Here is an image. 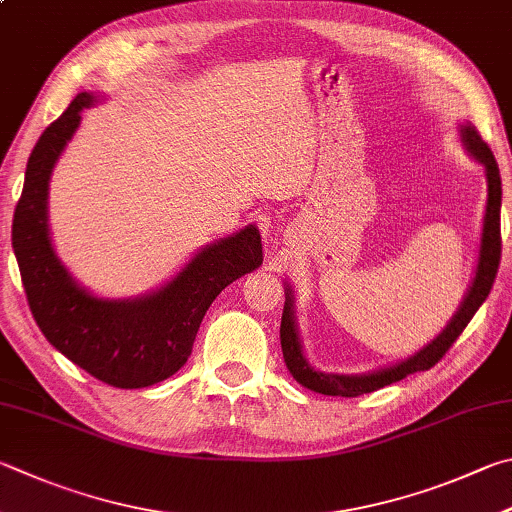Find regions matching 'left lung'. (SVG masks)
Wrapping results in <instances>:
<instances>
[{"mask_svg": "<svg viewBox=\"0 0 512 512\" xmlns=\"http://www.w3.org/2000/svg\"><path fill=\"white\" fill-rule=\"evenodd\" d=\"M459 136L463 143V150L475 163L483 167L486 174V210H483L481 221V239H479V255L477 266L472 273V282L468 286L466 295L459 304V309L454 311L450 322L445 324L439 336L432 338L427 345H423L412 356L403 360H396L392 365L378 367L374 371H365V374H338V371H322L315 369L309 358L304 353V345L300 338V329H297L295 318V295L293 286L284 282V313H282V327H280V340H282V353L284 362L291 376L302 387L311 389L324 396H360L376 392V389L392 385L396 380H403L405 376L414 374V371H423L436 365L445 351L452 347V342L459 338V333L468 327L472 315L479 311V306L486 302V297L495 282L499 255H501V237H499V212H501V179H499V167L495 156H492L490 147L481 141V136L468 120L459 123Z\"/></svg>", "mask_w": 512, "mask_h": 512, "instance_id": "8db88e82", "label": "left lung"}]
</instances>
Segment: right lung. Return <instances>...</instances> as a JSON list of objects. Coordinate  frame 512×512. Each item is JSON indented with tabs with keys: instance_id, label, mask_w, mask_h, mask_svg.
<instances>
[{
	"instance_id": "add662e5",
	"label": "right lung",
	"mask_w": 512,
	"mask_h": 512,
	"mask_svg": "<svg viewBox=\"0 0 512 512\" xmlns=\"http://www.w3.org/2000/svg\"><path fill=\"white\" fill-rule=\"evenodd\" d=\"M102 100L105 94L82 91L33 147L13 217V250L26 300L44 338L102 383L141 389L161 383L185 365L215 297L262 266V237L255 224H248L210 241L170 280L136 297H102L82 286L55 253L49 183L78 132L80 114Z\"/></svg>"
}]
</instances>
